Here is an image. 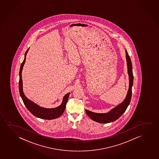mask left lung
<instances>
[{
    "label": "left lung",
    "instance_id": "obj_1",
    "mask_svg": "<svg viewBox=\"0 0 159 159\" xmlns=\"http://www.w3.org/2000/svg\"><path fill=\"white\" fill-rule=\"evenodd\" d=\"M126 53V60H127V68H128V74L129 75V89L127 93L126 98L124 101L113 108L109 112L107 113H96L92 112L89 110H85L86 114L90 119L93 121L100 123H108L116 121L122 115L125 111L127 109L128 106L131 100V94H132V87L133 84L134 76L133 74V67L131 64V59L129 57L127 50H125Z\"/></svg>",
    "mask_w": 159,
    "mask_h": 159
}]
</instances>
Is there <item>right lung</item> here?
<instances>
[{"label":"right lung","instance_id":"1","mask_svg":"<svg viewBox=\"0 0 159 159\" xmlns=\"http://www.w3.org/2000/svg\"><path fill=\"white\" fill-rule=\"evenodd\" d=\"M29 49L26 51L24 59L20 68L19 70V90L20 95L21 96L23 100L24 104H25L26 108L29 110L32 114L35 116L37 117L40 119H45V120H52V119H57L59 116H61L63 114L64 110L66 109V104L68 102L69 96L70 95V93H66V95L64 96L63 98V101L60 106L54 108H45L41 107L38 106L37 104L34 103L28 98L26 97L23 91V82L21 79V72L23 68L24 64L25 62L26 56L28 53Z\"/></svg>","mask_w":159,"mask_h":159}]
</instances>
